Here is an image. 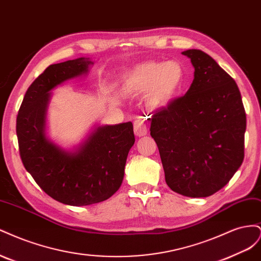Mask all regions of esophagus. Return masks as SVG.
<instances>
[{"label":"esophagus","instance_id":"obj_1","mask_svg":"<svg viewBox=\"0 0 261 261\" xmlns=\"http://www.w3.org/2000/svg\"><path fill=\"white\" fill-rule=\"evenodd\" d=\"M134 133H135V135L138 137H143L147 135V125L143 118H137V120L134 122Z\"/></svg>","mask_w":261,"mask_h":261}]
</instances>
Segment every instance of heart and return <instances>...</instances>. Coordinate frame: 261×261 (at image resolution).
<instances>
[{
  "label": "heart",
  "instance_id": "1",
  "mask_svg": "<svg viewBox=\"0 0 261 261\" xmlns=\"http://www.w3.org/2000/svg\"><path fill=\"white\" fill-rule=\"evenodd\" d=\"M185 82V68L180 62L148 61L125 70L121 87L127 93H146L149 108L162 109L178 96Z\"/></svg>",
  "mask_w": 261,
  "mask_h": 261
}]
</instances>
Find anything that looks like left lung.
Returning <instances> with one entry per match:
<instances>
[{"label": "left lung", "mask_w": 261, "mask_h": 261, "mask_svg": "<svg viewBox=\"0 0 261 261\" xmlns=\"http://www.w3.org/2000/svg\"><path fill=\"white\" fill-rule=\"evenodd\" d=\"M181 53L191 59L194 81L183 97L153 114L150 135L168 186L198 198L220 191L242 165L246 114L238 85L210 55Z\"/></svg>", "instance_id": "8db88e82"}]
</instances>
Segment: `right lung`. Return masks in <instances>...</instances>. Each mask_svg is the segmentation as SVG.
Segmentation results:
<instances>
[{"label":"right lung","mask_w":261,"mask_h":261,"mask_svg":"<svg viewBox=\"0 0 261 261\" xmlns=\"http://www.w3.org/2000/svg\"><path fill=\"white\" fill-rule=\"evenodd\" d=\"M93 63L76 59L46 67L30 85L16 121L23 167L42 191L69 206H88L110 198L120 188L129 149L135 143L132 122L98 126L73 151L45 137L50 91L88 72Z\"/></svg>","instance_id":"1"}]
</instances>
